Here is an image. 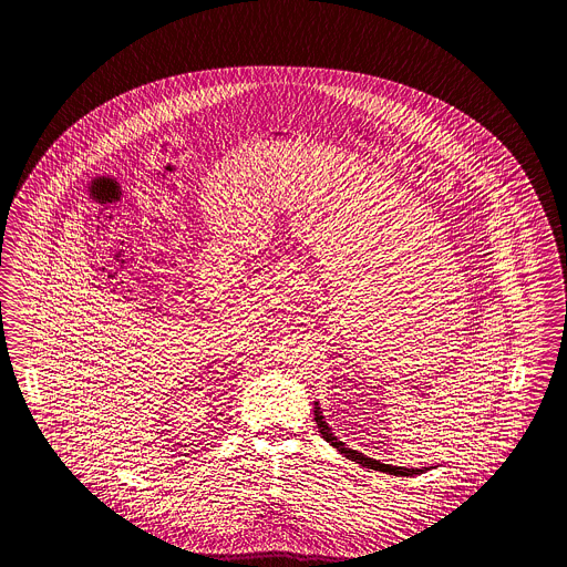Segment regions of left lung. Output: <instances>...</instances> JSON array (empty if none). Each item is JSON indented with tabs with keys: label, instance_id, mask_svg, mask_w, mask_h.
Wrapping results in <instances>:
<instances>
[{
	"label": "left lung",
	"instance_id": "obj_1",
	"mask_svg": "<svg viewBox=\"0 0 567 567\" xmlns=\"http://www.w3.org/2000/svg\"><path fill=\"white\" fill-rule=\"evenodd\" d=\"M313 414H316L313 420H316V424H318V429H320V433H322V437L327 440L328 444L332 447H337L343 456H348L350 461H354L360 467L375 470V472H384V474H390V476H417V474H424V472H426V467H422V470H414V467L408 470V467H396V465H388V463H380V461H375V458H369L367 454H362V452H358V450L346 446L341 440L334 437V433L330 431L327 420H324L322 412H320V403H318V401H316Z\"/></svg>",
	"mask_w": 567,
	"mask_h": 567
}]
</instances>
